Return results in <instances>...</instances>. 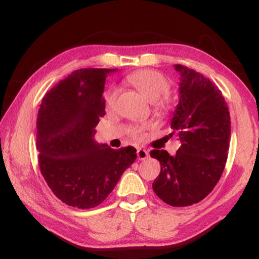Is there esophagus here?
<instances>
[{"label":"esophagus","instance_id":"obj_1","mask_svg":"<svg viewBox=\"0 0 259 259\" xmlns=\"http://www.w3.org/2000/svg\"><path fill=\"white\" fill-rule=\"evenodd\" d=\"M148 155H150L148 151L144 150V148H139V150L137 151V157L139 160H145V159L148 158Z\"/></svg>","mask_w":259,"mask_h":259}]
</instances>
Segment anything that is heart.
Returning a JSON list of instances; mask_svg holds the SVG:
<instances>
[{"instance_id":"1","label":"heart","mask_w":259,"mask_h":259,"mask_svg":"<svg viewBox=\"0 0 259 259\" xmlns=\"http://www.w3.org/2000/svg\"><path fill=\"white\" fill-rule=\"evenodd\" d=\"M126 81L130 84H132L147 100L153 101L154 106L158 109H164L166 107L167 100L160 97L168 91L169 82L164 74L153 69H141L130 74ZM116 94H118V91H116L115 87H109L106 90L104 94L106 109H112L114 107ZM131 134L134 138H140L141 128L131 130Z\"/></svg>"}]
</instances>
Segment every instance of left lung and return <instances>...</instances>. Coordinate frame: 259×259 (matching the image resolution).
I'll return each instance as SVG.
<instances>
[{
  "label": "left lung",
  "mask_w": 259,
  "mask_h": 259,
  "mask_svg": "<svg viewBox=\"0 0 259 259\" xmlns=\"http://www.w3.org/2000/svg\"><path fill=\"white\" fill-rule=\"evenodd\" d=\"M175 69L179 74V100L171 128L180 147L175 155L153 150L151 157L160 162L153 191L166 204L179 207L204 199L217 185L228 159L231 121L214 83L187 67L175 65Z\"/></svg>",
  "instance_id": "8db88e82"
}]
</instances>
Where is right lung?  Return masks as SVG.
I'll use <instances>...</instances> for the list:
<instances>
[{
	"label": "right lung",
	"instance_id": "add662e5",
	"mask_svg": "<svg viewBox=\"0 0 259 259\" xmlns=\"http://www.w3.org/2000/svg\"><path fill=\"white\" fill-rule=\"evenodd\" d=\"M116 70L77 69L45 95L38 109L41 173L53 193L69 206L101 204L137 158L132 146L113 150L95 140V127L106 114V77Z\"/></svg>",
	"mask_w": 259,
	"mask_h": 259
}]
</instances>
